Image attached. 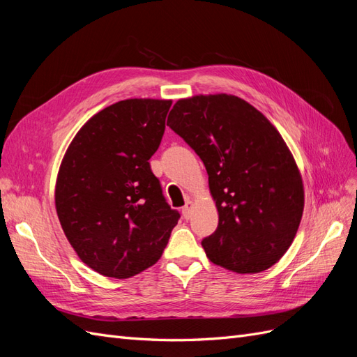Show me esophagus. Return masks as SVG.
<instances>
[{
  "mask_svg": "<svg viewBox=\"0 0 357 357\" xmlns=\"http://www.w3.org/2000/svg\"><path fill=\"white\" fill-rule=\"evenodd\" d=\"M181 214H183V218L185 219H189L190 218V214H192V201H186V204H185V207L181 208Z\"/></svg>",
  "mask_w": 357,
  "mask_h": 357,
  "instance_id": "esophagus-1",
  "label": "esophagus"
}]
</instances>
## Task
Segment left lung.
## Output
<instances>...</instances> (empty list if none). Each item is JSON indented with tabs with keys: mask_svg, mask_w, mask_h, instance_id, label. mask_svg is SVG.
Listing matches in <instances>:
<instances>
[{
	"mask_svg": "<svg viewBox=\"0 0 357 357\" xmlns=\"http://www.w3.org/2000/svg\"><path fill=\"white\" fill-rule=\"evenodd\" d=\"M167 125L195 150L208 174L219 225L202 247L238 274L273 266L294 241L304 186L284 139L253 105L234 95L178 100Z\"/></svg>",
	"mask_w": 357,
	"mask_h": 357,
	"instance_id": "8db88e82",
	"label": "left lung"
}]
</instances>
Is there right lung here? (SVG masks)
Masks as SVG:
<instances>
[{"label": "right lung", "instance_id": "right-lung-1", "mask_svg": "<svg viewBox=\"0 0 357 357\" xmlns=\"http://www.w3.org/2000/svg\"><path fill=\"white\" fill-rule=\"evenodd\" d=\"M172 101L125 100L96 113L71 142L55 204L67 240L105 277L129 278L155 265L180 219L149 159Z\"/></svg>", "mask_w": 357, "mask_h": 357}]
</instances>
